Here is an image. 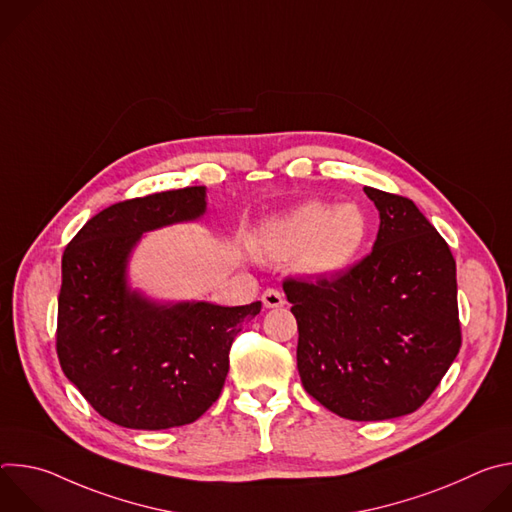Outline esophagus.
Returning <instances> with one entry per match:
<instances>
[{
	"mask_svg": "<svg viewBox=\"0 0 512 512\" xmlns=\"http://www.w3.org/2000/svg\"><path fill=\"white\" fill-rule=\"evenodd\" d=\"M261 302H263V306H265L267 310H271V308H281V306L285 304L283 294H281L279 289H265L263 296H261Z\"/></svg>",
	"mask_w": 512,
	"mask_h": 512,
	"instance_id": "esophagus-1",
	"label": "esophagus"
}]
</instances>
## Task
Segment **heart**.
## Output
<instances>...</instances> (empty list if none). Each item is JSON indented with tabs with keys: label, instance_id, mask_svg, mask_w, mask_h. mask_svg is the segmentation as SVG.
<instances>
[{
	"label": "heart",
	"instance_id": "b5f03b06",
	"mask_svg": "<svg viewBox=\"0 0 512 512\" xmlns=\"http://www.w3.org/2000/svg\"><path fill=\"white\" fill-rule=\"evenodd\" d=\"M371 231L369 212L354 200H306L265 218L255 231V245L277 261L296 257L304 275L334 277L360 257Z\"/></svg>",
	"mask_w": 512,
	"mask_h": 512
}]
</instances>
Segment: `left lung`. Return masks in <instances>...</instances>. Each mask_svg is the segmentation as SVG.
<instances>
[{"instance_id":"obj_1","label":"left lung","mask_w":512,"mask_h":512,"mask_svg":"<svg viewBox=\"0 0 512 512\" xmlns=\"http://www.w3.org/2000/svg\"><path fill=\"white\" fill-rule=\"evenodd\" d=\"M377 210L373 253L334 279L283 283L298 320L304 389L332 413L383 421L413 413L458 356L456 261L403 196L364 186Z\"/></svg>"}]
</instances>
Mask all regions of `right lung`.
I'll return each instance as SVG.
<instances>
[{
  "label": "right lung",
  "mask_w": 512,
  "mask_h": 512,
  "mask_svg": "<svg viewBox=\"0 0 512 512\" xmlns=\"http://www.w3.org/2000/svg\"><path fill=\"white\" fill-rule=\"evenodd\" d=\"M204 214L206 186L133 198L95 214L64 249L60 367L115 425L156 431L196 421L223 391L235 336L261 312V302H170L131 285L143 235Z\"/></svg>",
  "instance_id": "obj_1"
}]
</instances>
